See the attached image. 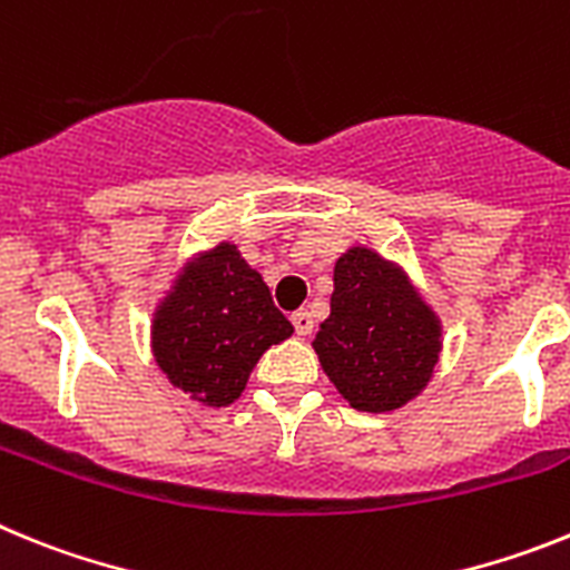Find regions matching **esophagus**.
Returning a JSON list of instances; mask_svg holds the SVG:
<instances>
[{"instance_id": "1", "label": "esophagus", "mask_w": 570, "mask_h": 570, "mask_svg": "<svg viewBox=\"0 0 570 570\" xmlns=\"http://www.w3.org/2000/svg\"><path fill=\"white\" fill-rule=\"evenodd\" d=\"M291 322H294V328L299 336L314 334V316H311L308 311H296V314L291 316Z\"/></svg>"}]
</instances>
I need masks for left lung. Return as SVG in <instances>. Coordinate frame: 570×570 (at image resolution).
Here are the masks:
<instances>
[{
  "mask_svg": "<svg viewBox=\"0 0 570 570\" xmlns=\"http://www.w3.org/2000/svg\"><path fill=\"white\" fill-rule=\"evenodd\" d=\"M314 351L347 405L387 414L431 382L442 325L396 262L354 245L336 259L331 316L320 325Z\"/></svg>",
  "mask_w": 570,
  "mask_h": 570,
  "instance_id": "left-lung-1",
  "label": "left lung"
}]
</instances>
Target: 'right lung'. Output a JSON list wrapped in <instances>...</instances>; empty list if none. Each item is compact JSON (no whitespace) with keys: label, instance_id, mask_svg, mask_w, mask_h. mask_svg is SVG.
Wrapping results in <instances>:
<instances>
[{"label":"right lung","instance_id":"obj_1","mask_svg":"<svg viewBox=\"0 0 570 570\" xmlns=\"http://www.w3.org/2000/svg\"><path fill=\"white\" fill-rule=\"evenodd\" d=\"M294 334L268 285L236 245L190 256L154 311L150 347L170 385L208 407H225L248 385L259 356Z\"/></svg>","mask_w":570,"mask_h":570}]
</instances>
